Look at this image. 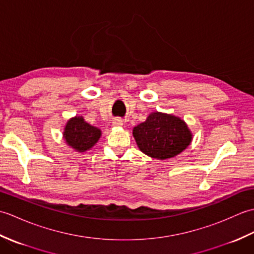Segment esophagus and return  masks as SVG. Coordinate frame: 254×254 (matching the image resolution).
Wrapping results in <instances>:
<instances>
[{"mask_svg":"<svg viewBox=\"0 0 254 254\" xmlns=\"http://www.w3.org/2000/svg\"><path fill=\"white\" fill-rule=\"evenodd\" d=\"M112 126L115 127H123V120L120 118H117L112 121Z\"/></svg>","mask_w":254,"mask_h":254,"instance_id":"esophagus-1","label":"esophagus"}]
</instances>
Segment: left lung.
<instances>
[{
	"mask_svg": "<svg viewBox=\"0 0 254 254\" xmlns=\"http://www.w3.org/2000/svg\"><path fill=\"white\" fill-rule=\"evenodd\" d=\"M133 136L141 152L159 160L181 154L193 138L185 120L159 111L152 112L145 122L134 127Z\"/></svg>",
	"mask_w": 254,
	"mask_h": 254,
	"instance_id": "1",
	"label": "left lung"
}]
</instances>
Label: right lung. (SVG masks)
<instances>
[{
  "instance_id": "1",
  "label": "right lung",
  "mask_w": 254,
  "mask_h": 254,
  "mask_svg": "<svg viewBox=\"0 0 254 254\" xmlns=\"http://www.w3.org/2000/svg\"><path fill=\"white\" fill-rule=\"evenodd\" d=\"M100 136V128L90 126L82 116H75L67 120L63 131L64 142L78 153H84L94 147Z\"/></svg>"
}]
</instances>
